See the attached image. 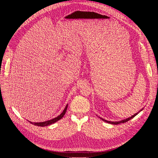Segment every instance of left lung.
<instances>
[{"label":"left lung","mask_w":158,"mask_h":158,"mask_svg":"<svg viewBox=\"0 0 158 158\" xmlns=\"http://www.w3.org/2000/svg\"><path fill=\"white\" fill-rule=\"evenodd\" d=\"M142 110H143V109H140L139 111H138V113H135V114H134L132 116H131V117H128V118H126V119H123V120L120 121H107V120H106V119H104V118H102V117H99L100 118H101L102 121H103L104 122H106V123H109V124H113V125H118V124L123 123H126V122L128 121L129 120H131V119H132V118L135 117L136 115H137V114H138V113H139L140 111H142Z\"/></svg>","instance_id":"8db88e82"}]
</instances>
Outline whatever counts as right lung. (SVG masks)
Returning <instances> with one entry per match:
<instances>
[{"label": "right lung", "mask_w": 158, "mask_h": 158, "mask_svg": "<svg viewBox=\"0 0 158 158\" xmlns=\"http://www.w3.org/2000/svg\"><path fill=\"white\" fill-rule=\"evenodd\" d=\"M67 107H68V104L66 105L64 109L63 110V111L62 112V113H60V115H59L58 117H56L54 118L51 119V120L47 121H45V122H40V123H32V122H30V123L31 124H33V125H36V126H39V127H45V126H48V125H52V124H53V123H56V121H58L59 120H60V119H61L62 118L64 117V115L66 113V109H67Z\"/></svg>", "instance_id": "1"}]
</instances>
